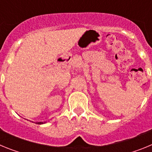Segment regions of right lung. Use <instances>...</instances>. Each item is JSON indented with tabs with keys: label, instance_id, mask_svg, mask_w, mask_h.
<instances>
[{
	"label": "right lung",
	"instance_id": "add662e5",
	"mask_svg": "<svg viewBox=\"0 0 152 152\" xmlns=\"http://www.w3.org/2000/svg\"><path fill=\"white\" fill-rule=\"evenodd\" d=\"M42 123H42V122H39V123H36V124H42Z\"/></svg>",
	"mask_w": 152,
	"mask_h": 152
}]
</instances>
